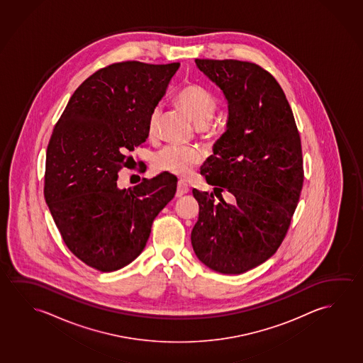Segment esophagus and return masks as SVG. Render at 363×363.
I'll list each match as a JSON object with an SVG mask.
<instances>
[{"label":"esophagus","mask_w":363,"mask_h":363,"mask_svg":"<svg viewBox=\"0 0 363 363\" xmlns=\"http://www.w3.org/2000/svg\"><path fill=\"white\" fill-rule=\"evenodd\" d=\"M188 191H189V186H188V184H186V183H184L183 180H180V182H178V189H177V196H184V194H186Z\"/></svg>","instance_id":"34e87169"}]
</instances>
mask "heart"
Segmentation results:
<instances>
[{
    "label": "heart",
    "instance_id": "heart-1",
    "mask_svg": "<svg viewBox=\"0 0 363 363\" xmlns=\"http://www.w3.org/2000/svg\"><path fill=\"white\" fill-rule=\"evenodd\" d=\"M177 104L182 107L190 120L198 126L207 123L217 110V99L213 93L209 92L201 84H189L180 89L177 94ZM160 120V108L155 107L151 111L147 121V133L150 138H155ZM203 152L196 147L188 146H167L155 157L157 170L174 174L179 178H188L193 169L201 162Z\"/></svg>",
    "mask_w": 363,
    "mask_h": 363
}]
</instances>
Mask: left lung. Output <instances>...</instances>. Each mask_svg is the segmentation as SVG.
<instances>
[{
  "mask_svg": "<svg viewBox=\"0 0 363 363\" xmlns=\"http://www.w3.org/2000/svg\"><path fill=\"white\" fill-rule=\"evenodd\" d=\"M228 104L223 135L201 167L213 193L193 189L199 217L191 230L196 257L237 275L270 259L286 236L304 182L298 127L285 93L259 65L233 59H196ZM235 198L227 203L220 193Z\"/></svg>",
  "mask_w": 363,
  "mask_h": 363,
  "instance_id": "obj_1",
  "label": "left lung"
}]
</instances>
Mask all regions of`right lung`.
<instances>
[{"mask_svg": "<svg viewBox=\"0 0 363 363\" xmlns=\"http://www.w3.org/2000/svg\"><path fill=\"white\" fill-rule=\"evenodd\" d=\"M180 64L122 62L86 78L70 97L46 150L44 196L64 243L86 265L120 270L143 252L151 225L173 199L169 173L117 186L127 151L146 141L147 121Z\"/></svg>", "mask_w": 363, "mask_h": 363, "instance_id": "right-lung-1", "label": "right lung"}]
</instances>
